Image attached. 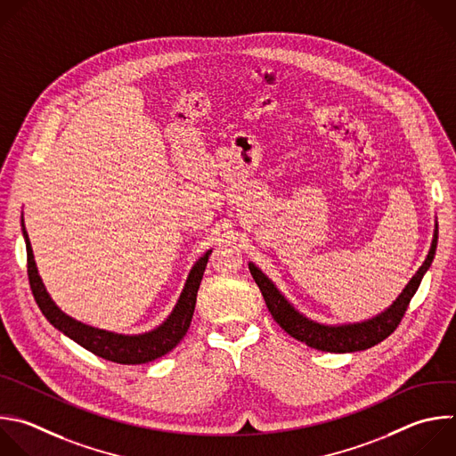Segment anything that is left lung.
<instances>
[{
  "label": "left lung",
  "instance_id": "8db88e82",
  "mask_svg": "<svg viewBox=\"0 0 456 456\" xmlns=\"http://www.w3.org/2000/svg\"><path fill=\"white\" fill-rule=\"evenodd\" d=\"M436 240H438V229H435L433 243L426 261L422 263V266L411 277L408 286L403 289V293L397 297V300L385 314L367 322L349 324V326H322L314 321H308L289 305V302L273 286V282L256 265L248 263V270L263 293L270 315L289 337L324 353H354V351L374 347L376 344L383 342L397 330V326L401 324L408 310L411 297L415 295L426 270L429 268L435 257Z\"/></svg>",
  "mask_w": 456,
  "mask_h": 456
}]
</instances>
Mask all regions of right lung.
<instances>
[{"instance_id":"obj_1","label":"right lung","mask_w":456,"mask_h":456,"mask_svg":"<svg viewBox=\"0 0 456 456\" xmlns=\"http://www.w3.org/2000/svg\"><path fill=\"white\" fill-rule=\"evenodd\" d=\"M23 236L27 241L28 281H30V288L39 310L50 321L52 326H55L59 331H62L66 337H69L71 340H75L78 346L91 351L93 354L121 365H141L168 354L174 347H177V344L188 333L193 319L195 305H197V291L200 288V281H202L211 250L206 252L191 268L186 286L181 293V298L177 302L175 310L168 317V321L150 333L137 335V337H125V335H114L103 330L89 328L86 324L73 321L66 314H62L53 305V300L50 298V295L46 293L41 282L25 225H23Z\"/></svg>"}]
</instances>
